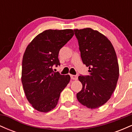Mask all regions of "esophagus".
Returning a JSON list of instances; mask_svg holds the SVG:
<instances>
[{
	"label": "esophagus",
	"mask_w": 132,
	"mask_h": 132,
	"mask_svg": "<svg viewBox=\"0 0 132 132\" xmlns=\"http://www.w3.org/2000/svg\"><path fill=\"white\" fill-rule=\"evenodd\" d=\"M71 78L72 79V80H77L78 79V76L76 75H71Z\"/></svg>",
	"instance_id": "34e87169"
}]
</instances>
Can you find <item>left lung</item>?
<instances>
[{"mask_svg": "<svg viewBox=\"0 0 132 132\" xmlns=\"http://www.w3.org/2000/svg\"><path fill=\"white\" fill-rule=\"evenodd\" d=\"M83 63L89 75L79 76L82 88L76 94L82 105L96 109L105 104L116 89L119 76L117 54L105 35L90 28L74 30Z\"/></svg>", "mask_w": 132, "mask_h": 132, "instance_id": "1", "label": "left lung"}]
</instances>
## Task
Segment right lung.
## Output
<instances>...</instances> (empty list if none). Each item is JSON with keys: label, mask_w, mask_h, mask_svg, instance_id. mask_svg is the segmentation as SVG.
Here are the masks:
<instances>
[{"label": "right lung", "mask_w": 132, "mask_h": 132, "mask_svg": "<svg viewBox=\"0 0 132 132\" xmlns=\"http://www.w3.org/2000/svg\"><path fill=\"white\" fill-rule=\"evenodd\" d=\"M73 35L72 29L45 30L25 50L21 79L27 100L38 111L46 113L55 108L69 82L70 76L54 72L52 66L60 65L59 51Z\"/></svg>", "instance_id": "add662e5"}]
</instances>
